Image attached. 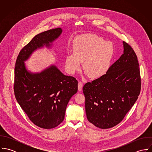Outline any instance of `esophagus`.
Segmentation results:
<instances>
[{"instance_id": "obj_1", "label": "esophagus", "mask_w": 152, "mask_h": 152, "mask_svg": "<svg viewBox=\"0 0 152 152\" xmlns=\"http://www.w3.org/2000/svg\"><path fill=\"white\" fill-rule=\"evenodd\" d=\"M83 84L82 82L80 81L78 83V91H81L83 89Z\"/></svg>"}]
</instances>
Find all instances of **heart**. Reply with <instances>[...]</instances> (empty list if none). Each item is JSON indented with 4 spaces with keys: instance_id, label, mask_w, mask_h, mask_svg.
Instances as JSON below:
<instances>
[{
    "instance_id": "obj_1",
    "label": "heart",
    "mask_w": 152,
    "mask_h": 152,
    "mask_svg": "<svg viewBox=\"0 0 152 152\" xmlns=\"http://www.w3.org/2000/svg\"><path fill=\"white\" fill-rule=\"evenodd\" d=\"M114 54L112 44L95 35L78 38L73 44V53L65 57V66L71 74L83 68L92 78H98L108 71Z\"/></svg>"
}]
</instances>
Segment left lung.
Wrapping results in <instances>:
<instances>
[{"mask_svg": "<svg viewBox=\"0 0 152 152\" xmlns=\"http://www.w3.org/2000/svg\"><path fill=\"white\" fill-rule=\"evenodd\" d=\"M124 54L102 77L83 87L89 122L101 129L119 124L138 98L141 78L137 57L125 42Z\"/></svg>", "mask_w": 152, "mask_h": 152, "instance_id": "8db88e82", "label": "left lung"}]
</instances>
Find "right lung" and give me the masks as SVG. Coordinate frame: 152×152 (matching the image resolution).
<instances>
[{"label":"right lung","mask_w":152,"mask_h":152,"mask_svg":"<svg viewBox=\"0 0 152 152\" xmlns=\"http://www.w3.org/2000/svg\"><path fill=\"white\" fill-rule=\"evenodd\" d=\"M62 31L58 27L34 36L20 51L15 67L16 99L30 120L43 129L54 128L63 121L66 105L77 92L78 81L54 65L32 73L27 70L24 61L37 48L51 47Z\"/></svg>","instance_id":"add662e5"}]
</instances>
